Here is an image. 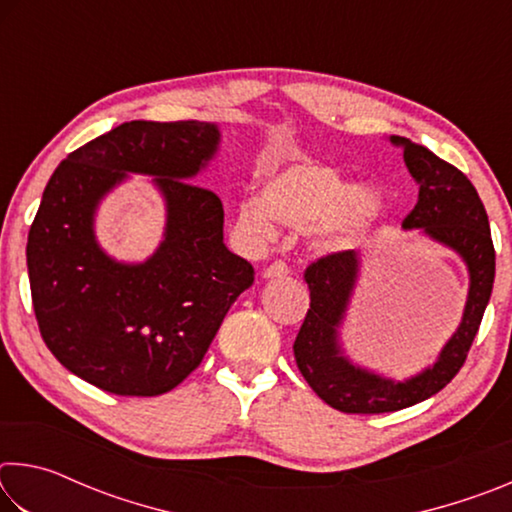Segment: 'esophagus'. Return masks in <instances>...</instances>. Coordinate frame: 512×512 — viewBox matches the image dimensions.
<instances>
[{
	"label": "esophagus",
	"mask_w": 512,
	"mask_h": 512,
	"mask_svg": "<svg viewBox=\"0 0 512 512\" xmlns=\"http://www.w3.org/2000/svg\"><path fill=\"white\" fill-rule=\"evenodd\" d=\"M262 275L266 277V280H275V277L289 275V268H287V264H284V262H273L271 266L264 268Z\"/></svg>",
	"instance_id": "obj_1"
}]
</instances>
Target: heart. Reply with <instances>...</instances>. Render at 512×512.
Instances as JSON below:
<instances>
[{
	"label": "heart",
	"mask_w": 512,
	"mask_h": 512,
	"mask_svg": "<svg viewBox=\"0 0 512 512\" xmlns=\"http://www.w3.org/2000/svg\"><path fill=\"white\" fill-rule=\"evenodd\" d=\"M388 205L381 189L354 185L325 164H291L264 180L259 196L239 205V225L257 241L275 237V223L316 232L327 253H345L381 230Z\"/></svg>",
	"instance_id": "obj_1"
}]
</instances>
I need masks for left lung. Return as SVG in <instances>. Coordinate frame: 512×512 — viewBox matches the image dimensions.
I'll return each mask as SVG.
<instances>
[{"label": "left lung", "instance_id": "obj_1", "mask_svg": "<svg viewBox=\"0 0 512 512\" xmlns=\"http://www.w3.org/2000/svg\"><path fill=\"white\" fill-rule=\"evenodd\" d=\"M404 151V164L418 183V203L404 230H420L463 259L470 275L463 318L431 366L406 379L384 377L354 363L343 350L341 329L361 277L357 250L320 257L305 271L309 311L293 343L296 363L325 404L343 413H391L429 400L456 377L479 332L495 282V246L490 223L474 185L463 171L406 137H388Z\"/></svg>", "mask_w": 512, "mask_h": 512}]
</instances>
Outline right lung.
Returning a JSON list of instances; mask_svg holds the SVG:
<instances>
[{
	"label": "right lung",
	"mask_w": 512,
	"mask_h": 512,
	"mask_svg": "<svg viewBox=\"0 0 512 512\" xmlns=\"http://www.w3.org/2000/svg\"><path fill=\"white\" fill-rule=\"evenodd\" d=\"M210 121H126L67 155L29 230L33 311L51 354L115 395L153 397L198 368L225 314L255 280L223 244V205L194 185L219 151ZM135 172L159 189L168 223L144 263L100 248L93 216Z\"/></svg>",
	"instance_id": "right-lung-1"
}]
</instances>
